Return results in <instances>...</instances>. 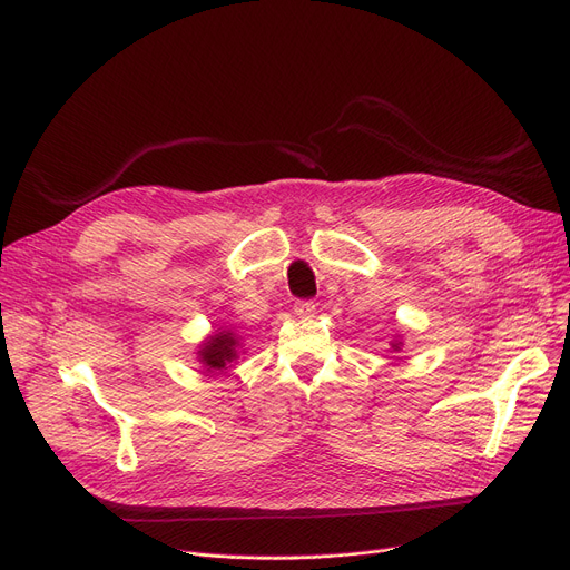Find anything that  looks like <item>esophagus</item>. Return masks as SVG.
<instances>
[{"instance_id": "obj_1", "label": "esophagus", "mask_w": 570, "mask_h": 570, "mask_svg": "<svg viewBox=\"0 0 570 570\" xmlns=\"http://www.w3.org/2000/svg\"><path fill=\"white\" fill-rule=\"evenodd\" d=\"M293 312L301 318H312L316 314V305H314V301H295Z\"/></svg>"}]
</instances>
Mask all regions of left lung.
Segmentation results:
<instances>
[{
  "instance_id": "left-lung-1",
  "label": "left lung",
  "mask_w": 570,
  "mask_h": 570,
  "mask_svg": "<svg viewBox=\"0 0 570 570\" xmlns=\"http://www.w3.org/2000/svg\"><path fill=\"white\" fill-rule=\"evenodd\" d=\"M393 346H395V348H397V344H393Z\"/></svg>"
}]
</instances>
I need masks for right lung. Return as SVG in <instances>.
Returning <instances> with one entry per match:
<instances>
[{
    "label": "right lung",
    "mask_w": 570,
    "mask_h": 570,
    "mask_svg": "<svg viewBox=\"0 0 570 570\" xmlns=\"http://www.w3.org/2000/svg\"><path fill=\"white\" fill-rule=\"evenodd\" d=\"M235 348H237V337L233 333H219L215 337H209L198 351L200 363L207 367V372L226 370V365L237 357Z\"/></svg>",
    "instance_id": "obj_1"
}]
</instances>
